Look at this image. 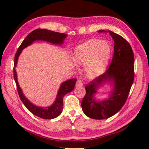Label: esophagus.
<instances>
[{"mask_svg":"<svg viewBox=\"0 0 149 149\" xmlns=\"http://www.w3.org/2000/svg\"><path fill=\"white\" fill-rule=\"evenodd\" d=\"M83 85V83L80 80H78L76 83V86L77 87H82Z\"/></svg>","mask_w":149,"mask_h":149,"instance_id":"34e87169","label":"esophagus"}]
</instances>
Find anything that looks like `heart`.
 Returning a JSON list of instances; mask_svg holds the SVG:
<instances>
[{
    "mask_svg": "<svg viewBox=\"0 0 149 149\" xmlns=\"http://www.w3.org/2000/svg\"><path fill=\"white\" fill-rule=\"evenodd\" d=\"M112 48L106 40L90 39L79 45L73 53V61L77 65H84L86 74L95 77L102 73L109 64Z\"/></svg>",
    "mask_w": 149,
    "mask_h": 149,
    "instance_id": "1",
    "label": "heart"
}]
</instances>
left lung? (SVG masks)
<instances>
[{
	"label": "left lung",
	"mask_w": 149,
	"mask_h": 149,
	"mask_svg": "<svg viewBox=\"0 0 149 149\" xmlns=\"http://www.w3.org/2000/svg\"><path fill=\"white\" fill-rule=\"evenodd\" d=\"M108 32L114 40L111 64L104 74L86 85V93L81 104L83 113L93 119H105L117 113L125 103L134 82V54L131 46L121 36L111 30ZM104 84L111 87L108 97L97 99L98 89Z\"/></svg>",
	"instance_id": "8db88e82"
}]
</instances>
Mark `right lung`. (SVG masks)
Wrapping results in <instances>:
<instances>
[{"mask_svg":"<svg viewBox=\"0 0 149 149\" xmlns=\"http://www.w3.org/2000/svg\"><path fill=\"white\" fill-rule=\"evenodd\" d=\"M67 37V34L64 33H60L49 30L46 29H38L34 30V31L30 32L26 36L25 39L22 42L21 45L18 48L15 56V61H14V68H13V77L15 79L18 93L19 97L25 107L33 115L37 117L42 118L44 119H52L56 118L62 113L63 109V97L66 93H70L74 88L75 83H76V79H68L66 81L61 83L60 88L58 89L57 93L56 100L51 106L47 107H40L34 105L32 104L25 95L21 87H20L19 83L17 81V75L15 70V67L17 66L18 58L22 52V50L27 47L30 46L34 42L38 40L45 41L49 43L54 44L55 45L62 46L64 42V40Z\"/></svg>","mask_w":149,"mask_h":149,"instance_id":"1","label":"right lung"}]
</instances>
